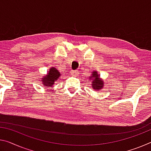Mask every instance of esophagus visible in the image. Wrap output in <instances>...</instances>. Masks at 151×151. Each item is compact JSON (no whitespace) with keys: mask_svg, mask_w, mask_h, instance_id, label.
I'll use <instances>...</instances> for the list:
<instances>
[{"mask_svg":"<svg viewBox=\"0 0 151 151\" xmlns=\"http://www.w3.org/2000/svg\"><path fill=\"white\" fill-rule=\"evenodd\" d=\"M70 73H71V75H73V76H76V75H78L77 71H76V70H72L70 71Z\"/></svg>","mask_w":151,"mask_h":151,"instance_id":"34e87169","label":"esophagus"}]
</instances>
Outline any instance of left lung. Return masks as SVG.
Returning a JSON list of instances; mask_svg holds the SVG:
<instances>
[{
    "instance_id": "obj_1",
    "label": "left lung",
    "mask_w": 151,
    "mask_h": 151,
    "mask_svg": "<svg viewBox=\"0 0 151 151\" xmlns=\"http://www.w3.org/2000/svg\"><path fill=\"white\" fill-rule=\"evenodd\" d=\"M91 76H89V79L92 81V88L95 90H99L103 88L104 85V83L99 78V75H97V72L93 71Z\"/></svg>"
}]
</instances>
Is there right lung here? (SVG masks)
Returning <instances> with one entry per match:
<instances>
[{"instance_id": "add662e5", "label": "right lung", "mask_w": 151, "mask_h": 151, "mask_svg": "<svg viewBox=\"0 0 151 151\" xmlns=\"http://www.w3.org/2000/svg\"><path fill=\"white\" fill-rule=\"evenodd\" d=\"M60 74L58 70L55 68H51L47 75L42 78V82L44 85L46 87H50L54 84V82L58 79Z\"/></svg>"}]
</instances>
